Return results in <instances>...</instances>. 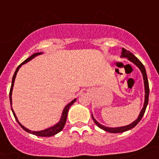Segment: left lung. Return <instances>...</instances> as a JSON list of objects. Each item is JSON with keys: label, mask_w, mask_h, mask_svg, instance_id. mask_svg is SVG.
<instances>
[{"label": "left lung", "mask_w": 159, "mask_h": 159, "mask_svg": "<svg viewBox=\"0 0 159 159\" xmlns=\"http://www.w3.org/2000/svg\"><path fill=\"white\" fill-rule=\"evenodd\" d=\"M121 57L122 58H127L130 62H132V63L135 65L140 70L141 73L142 74V77H143L144 80V86H145V102H144L143 107H142V110H141L139 115L138 118L135 119L134 122H132V123H130L129 125H125V126H121V127H115V128H112V127H107L105 126V125H102V124L99 123V122L96 121V119H95L94 116L92 114V118H93V121H94L95 124L97 125L99 128H100L102 130L106 131V132H110V133H120V132H126V131L130 130L132 128L135 126L139 122V121L142 119V116H144V113L145 112V109H146L147 105L148 102V96H149V86H148V78H147V74L146 71H145V68L144 66V65L142 64L140 62V60H139L137 57H135V56L132 54L131 52H129V50H126L125 49L122 48V53H121Z\"/></svg>", "instance_id": "1"}]
</instances>
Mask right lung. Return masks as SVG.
<instances>
[{"label":"right lung","mask_w":159,"mask_h":159,"mask_svg":"<svg viewBox=\"0 0 159 159\" xmlns=\"http://www.w3.org/2000/svg\"><path fill=\"white\" fill-rule=\"evenodd\" d=\"M42 52H40V53H34L32 56H30L29 58H27V60H24V62H23L21 64H20L18 66H17V70H16L15 73H14V76H13V78H12V83H11V89H10V102H11V110H12V112L13 114H14V118H15V119L17 120V123L19 124L20 125V127L24 129V131H26L27 132H29V133L30 134H33V135H37V136H41V137H50V136H53V135H56V134L59 133V132H60V131H62V129H63V127H64L65 124H66V118H67V114H68V111H69V109H70V106H72L73 103H74L75 102H76V99H74L73 101H71V102H70V103H68L66 105V106L64 107V109H63V112H62V116H61V118H60V121H59L58 122H57V124H55L54 125H53V126L50 127V128H47L46 129H43V130H41V131H31L30 129H27L25 126H24V125H22V124L20 123V122H19L18 119H17V116L15 115V112H14V109H13L12 108V91H13V88H14V81H15V78H16V76H17V72H18L19 69L22 66V65H24V63H27V62L30 61L32 59H34V57H36L38 55H40L42 54Z\"/></svg>","instance_id":"add662e5"}]
</instances>
